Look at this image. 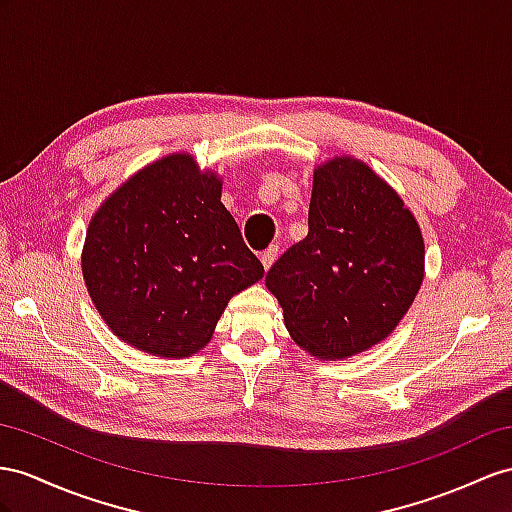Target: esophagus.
<instances>
[{
	"instance_id": "obj_1",
	"label": "esophagus",
	"mask_w": 512,
	"mask_h": 512,
	"mask_svg": "<svg viewBox=\"0 0 512 512\" xmlns=\"http://www.w3.org/2000/svg\"><path fill=\"white\" fill-rule=\"evenodd\" d=\"M277 255H279V248L277 246H270V248H266L264 253H261V264H264V270H268L272 264H274V259H277Z\"/></svg>"
}]
</instances>
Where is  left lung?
<instances>
[{"instance_id":"8db88e82","label":"left lung","mask_w":512,"mask_h":512,"mask_svg":"<svg viewBox=\"0 0 512 512\" xmlns=\"http://www.w3.org/2000/svg\"><path fill=\"white\" fill-rule=\"evenodd\" d=\"M422 281L415 216L368 164L348 155L313 170L307 238L266 274L294 342L331 361L383 342Z\"/></svg>"}]
</instances>
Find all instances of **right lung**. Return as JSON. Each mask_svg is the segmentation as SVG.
<instances>
[{
    "label": "right lung",
    "mask_w": 512,
    "mask_h": 512,
    "mask_svg": "<svg viewBox=\"0 0 512 512\" xmlns=\"http://www.w3.org/2000/svg\"><path fill=\"white\" fill-rule=\"evenodd\" d=\"M222 181L188 153L144 166L97 209L82 272L101 318L155 357L196 355L233 294L264 277L227 207Z\"/></svg>",
    "instance_id": "add662e5"
}]
</instances>
